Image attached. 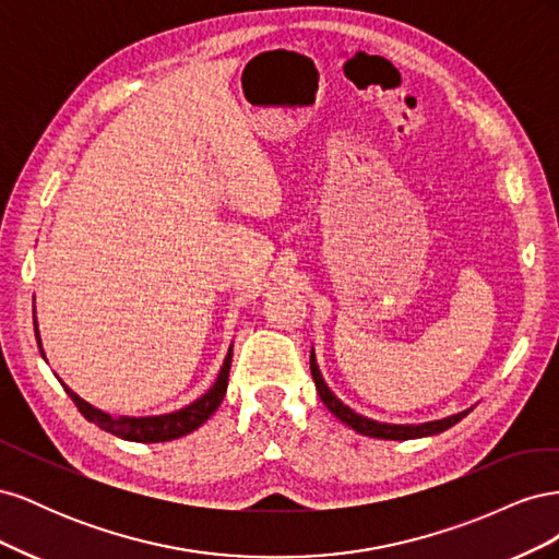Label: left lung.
<instances>
[{"mask_svg":"<svg viewBox=\"0 0 559 559\" xmlns=\"http://www.w3.org/2000/svg\"><path fill=\"white\" fill-rule=\"evenodd\" d=\"M310 370H312V378L317 384V394L319 399L324 401L326 408L337 417L343 419L347 427H352L354 431H359L364 436H373V438H386V441H408V438H421V436H431V433H441L445 429H450L452 425H456L462 417H466V413L460 415H452L448 419H438V421H427V425H380V421H373L368 417H361L354 413L347 405H343L341 399H335L331 389L326 386L324 378H321L317 361H314V354H310Z\"/></svg>","mask_w":559,"mask_h":559,"instance_id":"left-lung-1","label":"left lung"}]
</instances>
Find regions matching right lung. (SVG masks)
<instances>
[{"mask_svg":"<svg viewBox=\"0 0 559 559\" xmlns=\"http://www.w3.org/2000/svg\"><path fill=\"white\" fill-rule=\"evenodd\" d=\"M37 324V321H35ZM37 333V331H35ZM37 343H39V333H37ZM44 357V352H41ZM230 361H233V349H228V357L222 366V373H218L214 386L205 396H200L191 405H186L183 411L170 413V415H158V417H121L114 419L107 413L93 408L91 403L79 399L70 386H64V392L70 394L79 413L86 417L93 425L99 429H105L123 441H134V443H163V441H173V438L186 436L195 431L202 421L210 419V415L222 405L226 396V386H228V373H230Z\"/></svg>","mask_w":559,"mask_h":559,"instance_id":"add662e5","label":"right lung"}]
</instances>
